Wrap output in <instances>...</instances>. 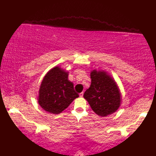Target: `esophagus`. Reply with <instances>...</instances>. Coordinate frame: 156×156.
Returning <instances> with one entry per match:
<instances>
[{
  "mask_svg": "<svg viewBox=\"0 0 156 156\" xmlns=\"http://www.w3.org/2000/svg\"><path fill=\"white\" fill-rule=\"evenodd\" d=\"M83 94H84V92H80V94H79V95H80V97H83Z\"/></svg>",
  "mask_w": 156,
  "mask_h": 156,
  "instance_id": "esophagus-1",
  "label": "esophagus"
}]
</instances>
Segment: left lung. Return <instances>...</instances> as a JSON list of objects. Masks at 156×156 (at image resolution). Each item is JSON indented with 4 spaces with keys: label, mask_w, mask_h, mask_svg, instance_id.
<instances>
[{
    "label": "left lung",
    "mask_w": 156,
    "mask_h": 156,
    "mask_svg": "<svg viewBox=\"0 0 156 156\" xmlns=\"http://www.w3.org/2000/svg\"><path fill=\"white\" fill-rule=\"evenodd\" d=\"M91 84L84 94L91 108L101 117H107L118 110L121 105L120 90L113 78L104 70L90 72Z\"/></svg>",
    "instance_id": "left-lung-1"
}]
</instances>
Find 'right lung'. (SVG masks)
I'll return each instance as SVG.
<instances>
[{
  "instance_id": "add662e5",
  "label": "right lung",
  "mask_w": 156,
  "mask_h": 156,
  "mask_svg": "<svg viewBox=\"0 0 156 156\" xmlns=\"http://www.w3.org/2000/svg\"><path fill=\"white\" fill-rule=\"evenodd\" d=\"M68 71L55 66L43 78L39 90L38 103L49 113L57 115L65 110L79 95L68 80Z\"/></svg>"
}]
</instances>
